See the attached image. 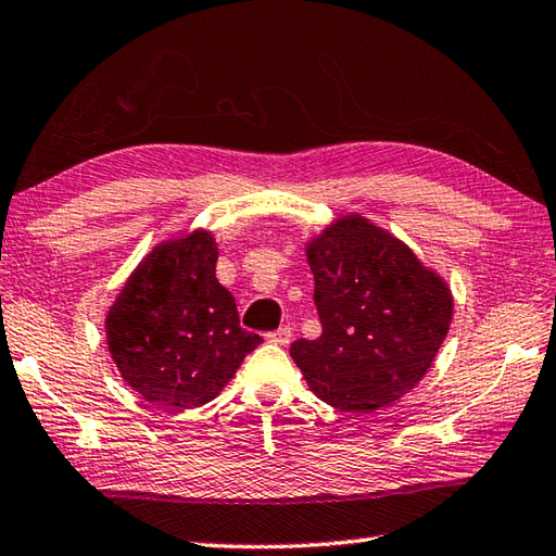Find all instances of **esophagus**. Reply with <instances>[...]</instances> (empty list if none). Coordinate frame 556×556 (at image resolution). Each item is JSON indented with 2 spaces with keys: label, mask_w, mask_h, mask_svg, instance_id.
I'll return each instance as SVG.
<instances>
[{
  "label": "esophagus",
  "mask_w": 556,
  "mask_h": 556,
  "mask_svg": "<svg viewBox=\"0 0 556 556\" xmlns=\"http://www.w3.org/2000/svg\"><path fill=\"white\" fill-rule=\"evenodd\" d=\"M266 338H268L270 343H276V345H288V343L292 341V328H290V326H280L278 331L268 333Z\"/></svg>",
  "instance_id": "esophagus-1"
}]
</instances>
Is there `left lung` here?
<instances>
[{
  "label": "left lung",
  "instance_id": "left-lung-1",
  "mask_svg": "<svg viewBox=\"0 0 556 556\" xmlns=\"http://www.w3.org/2000/svg\"><path fill=\"white\" fill-rule=\"evenodd\" d=\"M321 336L290 355L312 391L345 413H374L417 387L448 333L453 300L434 270L362 215L309 242Z\"/></svg>",
  "mask_w": 556,
  "mask_h": 556
}]
</instances>
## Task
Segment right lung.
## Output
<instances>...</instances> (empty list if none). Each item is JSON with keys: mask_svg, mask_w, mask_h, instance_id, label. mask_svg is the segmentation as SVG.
<instances>
[{"mask_svg": "<svg viewBox=\"0 0 556 556\" xmlns=\"http://www.w3.org/2000/svg\"><path fill=\"white\" fill-rule=\"evenodd\" d=\"M215 262L211 232L163 242L110 307V355L146 401L173 410L208 403L264 343L240 326L235 298L215 278Z\"/></svg>", "mask_w": 556, "mask_h": 556, "instance_id": "obj_1", "label": "right lung"}]
</instances>
